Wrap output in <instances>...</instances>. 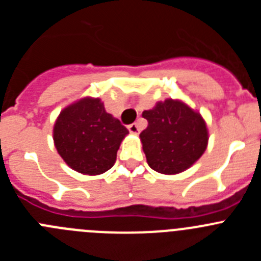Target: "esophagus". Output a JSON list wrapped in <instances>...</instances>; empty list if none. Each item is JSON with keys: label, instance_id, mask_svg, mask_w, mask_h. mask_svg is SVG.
I'll return each mask as SVG.
<instances>
[{"label": "esophagus", "instance_id": "obj_1", "mask_svg": "<svg viewBox=\"0 0 261 261\" xmlns=\"http://www.w3.org/2000/svg\"><path fill=\"white\" fill-rule=\"evenodd\" d=\"M128 130H129V133H132V135H138V132H140V128H138L137 124H130V125L128 126Z\"/></svg>", "mask_w": 261, "mask_h": 261}]
</instances>
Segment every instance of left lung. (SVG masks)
Here are the masks:
<instances>
[{
	"label": "left lung",
	"mask_w": 261,
	"mask_h": 261,
	"mask_svg": "<svg viewBox=\"0 0 261 261\" xmlns=\"http://www.w3.org/2000/svg\"><path fill=\"white\" fill-rule=\"evenodd\" d=\"M147 128L140 140L147 165L154 171L176 175L195 165L208 147L209 132L199 111L180 99L156 102L142 112Z\"/></svg>",
	"instance_id": "obj_1"
}]
</instances>
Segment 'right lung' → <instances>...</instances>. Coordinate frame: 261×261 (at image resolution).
Listing matches in <instances>:
<instances>
[{"mask_svg": "<svg viewBox=\"0 0 261 261\" xmlns=\"http://www.w3.org/2000/svg\"><path fill=\"white\" fill-rule=\"evenodd\" d=\"M128 129L106 112L99 98L85 96L66 106L53 126V142L64 162L84 175H100L116 162Z\"/></svg>", "mask_w": 261, "mask_h": 261, "instance_id": "obj_1", "label": "right lung"}]
</instances>
